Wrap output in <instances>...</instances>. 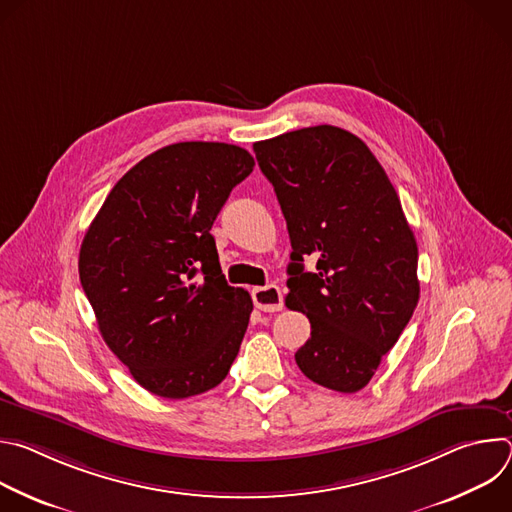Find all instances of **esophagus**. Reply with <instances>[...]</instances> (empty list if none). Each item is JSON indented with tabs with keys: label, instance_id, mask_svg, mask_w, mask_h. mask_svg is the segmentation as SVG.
Segmentation results:
<instances>
[{
	"label": "esophagus",
	"instance_id": "34e87169",
	"mask_svg": "<svg viewBox=\"0 0 512 512\" xmlns=\"http://www.w3.org/2000/svg\"><path fill=\"white\" fill-rule=\"evenodd\" d=\"M251 296L261 312H279L283 308V294L277 285L255 287L251 291Z\"/></svg>",
	"mask_w": 512,
	"mask_h": 512
}]
</instances>
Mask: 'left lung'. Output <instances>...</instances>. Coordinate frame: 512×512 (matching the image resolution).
I'll list each match as a JSON object with an SVG mask.
<instances>
[{
  "mask_svg": "<svg viewBox=\"0 0 512 512\" xmlns=\"http://www.w3.org/2000/svg\"><path fill=\"white\" fill-rule=\"evenodd\" d=\"M253 150L294 249L285 306L312 326L298 367L326 389L356 393L419 302L417 243L401 200L367 143L346 129L304 127ZM308 254L319 259L316 272L303 269Z\"/></svg>",
  "mask_w": 512,
  "mask_h": 512,
  "instance_id": "1",
  "label": "left lung"
}]
</instances>
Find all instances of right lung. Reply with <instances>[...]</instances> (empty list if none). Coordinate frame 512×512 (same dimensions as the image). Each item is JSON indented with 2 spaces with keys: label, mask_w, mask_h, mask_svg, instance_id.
Here are the masks:
<instances>
[{
  "label": "right lung",
  "mask_w": 512,
  "mask_h": 512,
  "mask_svg": "<svg viewBox=\"0 0 512 512\" xmlns=\"http://www.w3.org/2000/svg\"><path fill=\"white\" fill-rule=\"evenodd\" d=\"M253 166L231 143L166 145L113 186L83 239L79 275L101 336L158 397L210 391L237 358L253 300L227 283L210 229Z\"/></svg>",
  "instance_id": "1"
}]
</instances>
